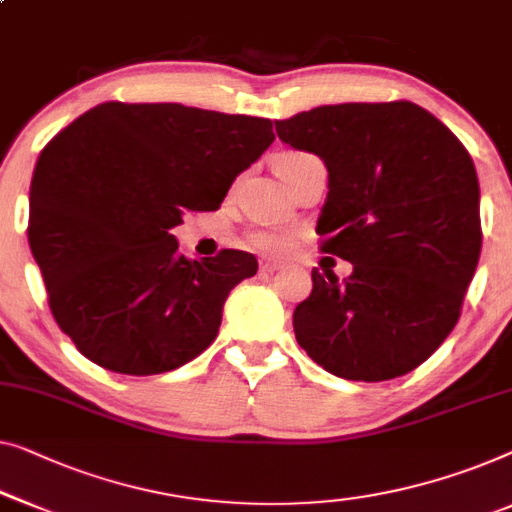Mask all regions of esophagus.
<instances>
[{
  "mask_svg": "<svg viewBox=\"0 0 512 512\" xmlns=\"http://www.w3.org/2000/svg\"><path fill=\"white\" fill-rule=\"evenodd\" d=\"M277 270H281V263L272 261V258H263V261H261V272L263 274H274Z\"/></svg>",
  "mask_w": 512,
  "mask_h": 512,
  "instance_id": "esophagus-1",
  "label": "esophagus"
}]
</instances>
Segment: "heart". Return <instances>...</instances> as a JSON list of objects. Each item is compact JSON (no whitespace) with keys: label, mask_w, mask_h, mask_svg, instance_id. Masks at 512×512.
<instances>
[{"label":"heart","mask_w":512,"mask_h":512,"mask_svg":"<svg viewBox=\"0 0 512 512\" xmlns=\"http://www.w3.org/2000/svg\"><path fill=\"white\" fill-rule=\"evenodd\" d=\"M305 157H311V154L284 152L277 159V168L291 166V164H295V161H300ZM288 242H291V238H288V233H284V231H258V233L251 235V244H254V247H258V249L268 251V254H281V251L288 247Z\"/></svg>","instance_id":"1"}]
</instances>
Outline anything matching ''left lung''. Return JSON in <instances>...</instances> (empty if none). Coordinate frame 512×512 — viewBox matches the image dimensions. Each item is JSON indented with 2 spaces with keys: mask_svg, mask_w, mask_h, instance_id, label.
Returning a JSON list of instances; mask_svg holds the SVG:
<instances>
[{
  "mask_svg": "<svg viewBox=\"0 0 512 512\" xmlns=\"http://www.w3.org/2000/svg\"><path fill=\"white\" fill-rule=\"evenodd\" d=\"M281 143L328 168L316 233L353 265L311 270L293 311L298 344L325 372L388 381L453 332L480 258V187L446 124L411 101L337 103L274 122Z\"/></svg>",
  "mask_w": 512,
  "mask_h": 512,
  "instance_id": "left-lung-1",
  "label": "left lung"
}]
</instances>
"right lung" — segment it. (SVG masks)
Here are the masks:
<instances>
[{
	"mask_svg": "<svg viewBox=\"0 0 512 512\" xmlns=\"http://www.w3.org/2000/svg\"><path fill=\"white\" fill-rule=\"evenodd\" d=\"M274 140L265 117L182 103H101L43 147L29 249L50 311L87 360L117 374L177 369L217 337L254 254L177 251L184 212L217 210Z\"/></svg>",
	"mask_w": 512,
	"mask_h": 512,
	"instance_id": "obj_1",
	"label": "right lung"
}]
</instances>
